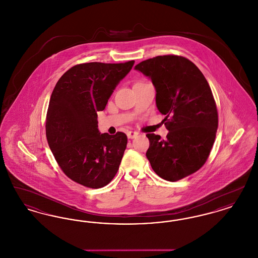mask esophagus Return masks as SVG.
I'll use <instances>...</instances> for the list:
<instances>
[{
    "label": "esophagus",
    "mask_w": 258,
    "mask_h": 258,
    "mask_svg": "<svg viewBox=\"0 0 258 258\" xmlns=\"http://www.w3.org/2000/svg\"><path fill=\"white\" fill-rule=\"evenodd\" d=\"M126 135H127V137H128L130 139H134V138H135V137L138 135V133H136V132H127Z\"/></svg>",
    "instance_id": "esophagus-1"
}]
</instances>
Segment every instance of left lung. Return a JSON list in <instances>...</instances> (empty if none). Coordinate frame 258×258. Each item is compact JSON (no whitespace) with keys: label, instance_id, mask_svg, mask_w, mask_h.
<instances>
[{"label":"left lung","instance_id":"8db88e82","mask_svg":"<svg viewBox=\"0 0 258 258\" xmlns=\"http://www.w3.org/2000/svg\"><path fill=\"white\" fill-rule=\"evenodd\" d=\"M135 70L155 86L156 104L169 132L166 139L148 134L146 157L160 178L181 180L202 167L215 142L219 119L211 88L197 66L181 56H158Z\"/></svg>","mask_w":258,"mask_h":258}]
</instances>
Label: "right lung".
Masks as SVG:
<instances>
[{
  "instance_id": "obj_1",
  "label": "right lung",
  "mask_w": 258,
  "mask_h": 258,
  "mask_svg": "<svg viewBox=\"0 0 258 258\" xmlns=\"http://www.w3.org/2000/svg\"><path fill=\"white\" fill-rule=\"evenodd\" d=\"M134 64L80 63L62 74L52 92L45 124L48 145L61 170L78 184L102 187L119 169L127 137L120 132L100 134L97 112L104 110Z\"/></svg>"
}]
</instances>
